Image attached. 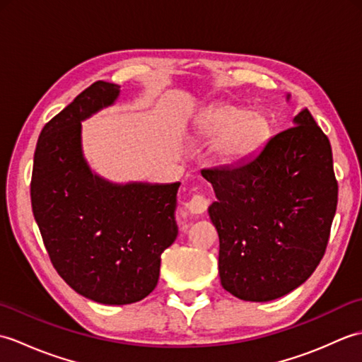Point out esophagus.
<instances>
[{
    "instance_id": "1",
    "label": "esophagus",
    "mask_w": 362,
    "mask_h": 362,
    "mask_svg": "<svg viewBox=\"0 0 362 362\" xmlns=\"http://www.w3.org/2000/svg\"><path fill=\"white\" fill-rule=\"evenodd\" d=\"M206 206H209V199L202 194H194L189 201L185 204V209L191 213V214H202Z\"/></svg>"
}]
</instances>
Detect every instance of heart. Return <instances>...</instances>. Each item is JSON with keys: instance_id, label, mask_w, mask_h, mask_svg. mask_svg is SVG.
Wrapping results in <instances>:
<instances>
[{"instance_id": "1", "label": "heart", "mask_w": 362, "mask_h": 362, "mask_svg": "<svg viewBox=\"0 0 362 362\" xmlns=\"http://www.w3.org/2000/svg\"><path fill=\"white\" fill-rule=\"evenodd\" d=\"M194 130L201 140L213 141L210 152L214 163L235 168L263 148L269 136V122L259 112L214 104L197 113Z\"/></svg>"}]
</instances>
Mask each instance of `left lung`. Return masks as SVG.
<instances>
[{
	"label": "left lung",
	"instance_id": "left-lung-1",
	"mask_svg": "<svg viewBox=\"0 0 362 362\" xmlns=\"http://www.w3.org/2000/svg\"><path fill=\"white\" fill-rule=\"evenodd\" d=\"M289 101V95L286 96ZM236 168L205 169L218 201L222 288L271 302L310 279L324 257L337 205L333 153L308 109Z\"/></svg>",
	"mask_w": 362,
	"mask_h": 362
}]
</instances>
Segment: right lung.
Here are the masks:
<instances>
[{"mask_svg":"<svg viewBox=\"0 0 362 362\" xmlns=\"http://www.w3.org/2000/svg\"><path fill=\"white\" fill-rule=\"evenodd\" d=\"M117 83L98 81L42 130L30 202L57 274L93 302L129 305L156 289L161 253L179 228L175 183H113L91 171L82 121L115 104Z\"/></svg>","mask_w":362,"mask_h":362,"instance_id":"right-lung-1","label":"right lung"}]
</instances>
